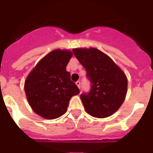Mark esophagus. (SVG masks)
<instances>
[{
    "label": "esophagus",
    "mask_w": 153,
    "mask_h": 153,
    "mask_svg": "<svg viewBox=\"0 0 153 153\" xmlns=\"http://www.w3.org/2000/svg\"><path fill=\"white\" fill-rule=\"evenodd\" d=\"M76 84L78 86V88L80 89V82H79V81H76Z\"/></svg>",
    "instance_id": "obj_1"
}]
</instances>
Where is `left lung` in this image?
Segmentation results:
<instances>
[{
  "label": "left lung",
  "instance_id": "8db88e82",
  "mask_svg": "<svg viewBox=\"0 0 153 153\" xmlns=\"http://www.w3.org/2000/svg\"><path fill=\"white\" fill-rule=\"evenodd\" d=\"M74 55L86 69L91 90L80 99L86 113L106 118L120 109L127 93V77L111 58L97 48H75Z\"/></svg>",
  "mask_w": 153,
  "mask_h": 153
}]
</instances>
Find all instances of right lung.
Segmentation results:
<instances>
[{
    "label": "right lung",
    "instance_id": "1",
    "mask_svg": "<svg viewBox=\"0 0 153 153\" xmlns=\"http://www.w3.org/2000/svg\"><path fill=\"white\" fill-rule=\"evenodd\" d=\"M72 56L69 50H54L27 76L24 91L28 103L40 117L47 120L61 117L67 112L70 98L79 93L66 69Z\"/></svg>",
    "mask_w": 153,
    "mask_h": 153
}]
</instances>
